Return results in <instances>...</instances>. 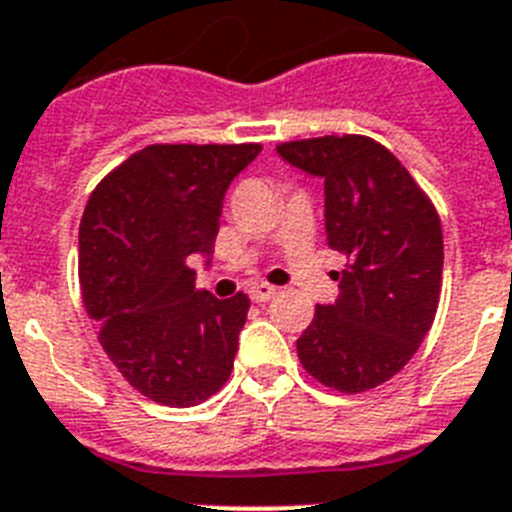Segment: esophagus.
Here are the masks:
<instances>
[{
	"label": "esophagus",
	"instance_id": "1",
	"mask_svg": "<svg viewBox=\"0 0 512 512\" xmlns=\"http://www.w3.org/2000/svg\"><path fill=\"white\" fill-rule=\"evenodd\" d=\"M275 293H278V288L275 286H268V283H255V286L250 288V299L255 301V304H265V301L275 299Z\"/></svg>",
	"mask_w": 512,
	"mask_h": 512
}]
</instances>
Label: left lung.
<instances>
[{"mask_svg":"<svg viewBox=\"0 0 512 512\" xmlns=\"http://www.w3.org/2000/svg\"><path fill=\"white\" fill-rule=\"evenodd\" d=\"M278 157L324 182V229L348 257L340 293L296 340L301 366L330 389L384 384L420 348L438 309L443 231L428 195L368 136L278 146Z\"/></svg>","mask_w":512,"mask_h":512,"instance_id":"left-lung-1","label":"left lung"}]
</instances>
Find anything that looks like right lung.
Instances as JSON below:
<instances>
[{
	"label": "right lung",
	"instance_id": "obj_1",
	"mask_svg": "<svg viewBox=\"0 0 512 512\" xmlns=\"http://www.w3.org/2000/svg\"><path fill=\"white\" fill-rule=\"evenodd\" d=\"M260 144H154L90 195L79 224L84 306L123 379L151 402L190 407L234 368L250 299L195 288L190 255L213 260L231 180Z\"/></svg>",
	"mask_w": 512,
	"mask_h": 512
}]
</instances>
